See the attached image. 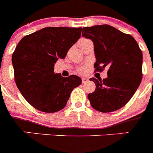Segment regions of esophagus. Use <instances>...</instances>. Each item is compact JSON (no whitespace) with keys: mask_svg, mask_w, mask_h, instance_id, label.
Segmentation results:
<instances>
[{"mask_svg":"<svg viewBox=\"0 0 153 153\" xmlns=\"http://www.w3.org/2000/svg\"><path fill=\"white\" fill-rule=\"evenodd\" d=\"M87 81H88V79H87V78H86V77H83V78H82V83H86V82H87Z\"/></svg>","mask_w":153,"mask_h":153,"instance_id":"obj_1","label":"esophagus"}]
</instances>
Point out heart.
<instances>
[{
    "label": "heart",
    "instance_id": "1",
    "mask_svg": "<svg viewBox=\"0 0 153 153\" xmlns=\"http://www.w3.org/2000/svg\"><path fill=\"white\" fill-rule=\"evenodd\" d=\"M86 40V39H83V40H81V41H83V40ZM77 71L79 73V74H84V73L86 72V67H79V68L78 69Z\"/></svg>",
    "mask_w": 153,
    "mask_h": 153
}]
</instances>
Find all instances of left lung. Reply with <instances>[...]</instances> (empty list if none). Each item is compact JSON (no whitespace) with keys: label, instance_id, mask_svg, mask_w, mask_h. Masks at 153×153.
<instances>
[{"label":"left lung","instance_id":"left-lung-1","mask_svg":"<svg viewBox=\"0 0 153 153\" xmlns=\"http://www.w3.org/2000/svg\"><path fill=\"white\" fill-rule=\"evenodd\" d=\"M82 35L94 44L96 72L108 67L106 79H90L96 84L95 91L88 94L92 107L102 113L118 110L130 100L141 83L142 51L131 35L107 24L83 27Z\"/></svg>","mask_w":153,"mask_h":153}]
</instances>
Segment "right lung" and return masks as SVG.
<instances>
[{"label": "right lung", "instance_id": "obj_1", "mask_svg": "<svg viewBox=\"0 0 153 153\" xmlns=\"http://www.w3.org/2000/svg\"><path fill=\"white\" fill-rule=\"evenodd\" d=\"M81 27H47L24 36L12 55L17 88L31 106L44 113L60 111L81 84L76 75L54 74V63L64 59L80 37Z\"/></svg>", "mask_w": 153, "mask_h": 153}]
</instances>
